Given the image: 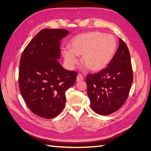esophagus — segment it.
<instances>
[{"label": "esophagus", "mask_w": 151, "mask_h": 151, "mask_svg": "<svg viewBox=\"0 0 151 151\" xmlns=\"http://www.w3.org/2000/svg\"><path fill=\"white\" fill-rule=\"evenodd\" d=\"M83 79H84V77H83V76H82L81 74H79L78 75H77V78H76V81H77V82H79V81H82V80H83Z\"/></svg>", "instance_id": "esophagus-1"}]
</instances>
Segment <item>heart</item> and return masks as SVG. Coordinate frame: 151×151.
Masks as SVG:
<instances>
[{
    "instance_id": "obj_1",
    "label": "heart",
    "mask_w": 151,
    "mask_h": 151,
    "mask_svg": "<svg viewBox=\"0 0 151 151\" xmlns=\"http://www.w3.org/2000/svg\"><path fill=\"white\" fill-rule=\"evenodd\" d=\"M69 48L62 50L68 66L73 68L78 62L77 55H83L82 62L93 72L106 67L115 55L116 41L111 35L95 31L82 34L73 38Z\"/></svg>"
}]
</instances>
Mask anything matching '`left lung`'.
Listing matches in <instances>:
<instances>
[{
    "mask_svg": "<svg viewBox=\"0 0 151 151\" xmlns=\"http://www.w3.org/2000/svg\"><path fill=\"white\" fill-rule=\"evenodd\" d=\"M119 41V47L108 67L88 74L86 79L90 106L101 115L111 114L123 106L133 82L129 48L121 38Z\"/></svg>",
    "mask_w": 151,
    "mask_h": 151,
    "instance_id": "left-lung-1",
    "label": "left lung"
}]
</instances>
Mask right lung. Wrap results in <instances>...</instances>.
<instances>
[{
  "label": "right lung",
  "mask_w": 151,
  "mask_h": 151,
  "mask_svg": "<svg viewBox=\"0 0 151 151\" xmlns=\"http://www.w3.org/2000/svg\"><path fill=\"white\" fill-rule=\"evenodd\" d=\"M63 29L41 30L27 45L20 59L19 87L30 110L43 118L57 116L64 108L65 91L76 83L77 72L58 62Z\"/></svg>",
  "instance_id": "right-lung-1"
}]
</instances>
